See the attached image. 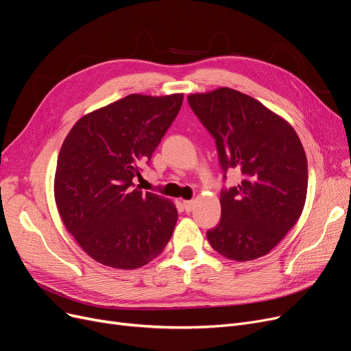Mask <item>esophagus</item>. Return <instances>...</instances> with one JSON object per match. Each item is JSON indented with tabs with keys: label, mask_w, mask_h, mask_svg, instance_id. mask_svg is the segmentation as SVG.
Segmentation results:
<instances>
[{
	"label": "esophagus",
	"mask_w": 351,
	"mask_h": 351,
	"mask_svg": "<svg viewBox=\"0 0 351 351\" xmlns=\"http://www.w3.org/2000/svg\"><path fill=\"white\" fill-rule=\"evenodd\" d=\"M193 206H195L193 201H184V208L186 212H191L193 209Z\"/></svg>",
	"instance_id": "34e87169"
}]
</instances>
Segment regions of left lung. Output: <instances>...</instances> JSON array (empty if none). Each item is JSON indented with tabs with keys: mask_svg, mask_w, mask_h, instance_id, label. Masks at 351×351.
Listing matches in <instances>:
<instances>
[{
	"mask_svg": "<svg viewBox=\"0 0 351 351\" xmlns=\"http://www.w3.org/2000/svg\"><path fill=\"white\" fill-rule=\"evenodd\" d=\"M188 101L215 139L223 172L242 178L221 192V221L206 232L210 247L239 263L267 255L306 204L308 167L298 134L261 101L230 87L189 95Z\"/></svg>",
	"mask_w": 351,
	"mask_h": 351,
	"instance_id": "obj_1",
	"label": "left lung"
}]
</instances>
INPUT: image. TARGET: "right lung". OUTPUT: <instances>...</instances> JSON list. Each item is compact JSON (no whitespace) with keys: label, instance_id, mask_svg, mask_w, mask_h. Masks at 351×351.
<instances>
[{"label":"right lung","instance_id":"1","mask_svg":"<svg viewBox=\"0 0 351 351\" xmlns=\"http://www.w3.org/2000/svg\"><path fill=\"white\" fill-rule=\"evenodd\" d=\"M184 93L129 95L80 117L60 149L54 199L67 231L95 261L141 268L169 242L171 199L133 188L175 120Z\"/></svg>","mask_w":351,"mask_h":351}]
</instances>
